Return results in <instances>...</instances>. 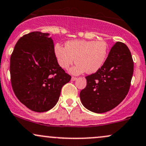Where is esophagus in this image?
Wrapping results in <instances>:
<instances>
[{
    "label": "esophagus",
    "mask_w": 146,
    "mask_h": 146,
    "mask_svg": "<svg viewBox=\"0 0 146 146\" xmlns=\"http://www.w3.org/2000/svg\"><path fill=\"white\" fill-rule=\"evenodd\" d=\"M77 80V78H75V77H72L71 78V81H75Z\"/></svg>",
    "instance_id": "obj_1"
}]
</instances>
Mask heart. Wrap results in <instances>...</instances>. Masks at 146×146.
<instances>
[{"instance_id": "1", "label": "heart", "mask_w": 146, "mask_h": 146, "mask_svg": "<svg viewBox=\"0 0 146 146\" xmlns=\"http://www.w3.org/2000/svg\"><path fill=\"white\" fill-rule=\"evenodd\" d=\"M54 53L60 66L68 69L75 61L77 64L70 70L73 75L87 71L95 73L103 66L108 54V45L105 41L73 40L65 43V47L56 43Z\"/></svg>"}]
</instances>
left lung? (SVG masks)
<instances>
[{"mask_svg": "<svg viewBox=\"0 0 146 146\" xmlns=\"http://www.w3.org/2000/svg\"><path fill=\"white\" fill-rule=\"evenodd\" d=\"M133 67L129 49L124 43L117 42L103 66L95 73L86 77V87L80 94L82 105L97 113L115 108L127 95Z\"/></svg>", "mask_w": 146, "mask_h": 146, "instance_id": "obj_1", "label": "left lung"}]
</instances>
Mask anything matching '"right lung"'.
Listing matches in <instances>:
<instances>
[{"instance_id": "1", "label": "right lung", "mask_w": 146, "mask_h": 146, "mask_svg": "<svg viewBox=\"0 0 146 146\" xmlns=\"http://www.w3.org/2000/svg\"><path fill=\"white\" fill-rule=\"evenodd\" d=\"M49 33L32 32L15 45L10 59L11 85L15 96L33 111L44 112L55 106L62 87L71 77L60 66Z\"/></svg>"}]
</instances>
